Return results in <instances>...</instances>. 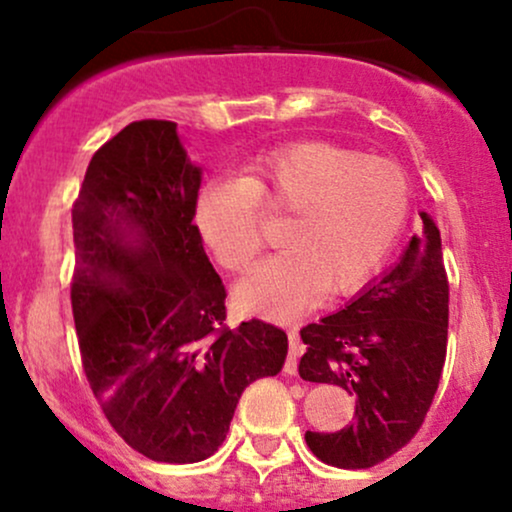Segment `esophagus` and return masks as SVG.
Returning <instances> with one entry per match:
<instances>
[{"label":"esophagus","mask_w":512,"mask_h":512,"mask_svg":"<svg viewBox=\"0 0 512 512\" xmlns=\"http://www.w3.org/2000/svg\"><path fill=\"white\" fill-rule=\"evenodd\" d=\"M286 334H289V361H286V370L296 373L298 358H301V334H298V325H291Z\"/></svg>","instance_id":"34e87169"}]
</instances>
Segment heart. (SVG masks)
I'll list each match as a JSON object with an SVG mask.
<instances>
[{"mask_svg":"<svg viewBox=\"0 0 512 512\" xmlns=\"http://www.w3.org/2000/svg\"><path fill=\"white\" fill-rule=\"evenodd\" d=\"M262 214H286L267 257L236 286L240 308L293 317L315 296L349 293L375 272L409 211V180L385 156L330 142H298L248 158L238 180L197 190L192 228L209 257L243 272L262 245Z\"/></svg>","mask_w":512,"mask_h":512,"instance_id":"obj_1","label":"heart"}]
</instances>
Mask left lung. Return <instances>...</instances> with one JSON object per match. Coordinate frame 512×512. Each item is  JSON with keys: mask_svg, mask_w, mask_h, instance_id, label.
Here are the masks:
<instances>
[{"mask_svg": "<svg viewBox=\"0 0 512 512\" xmlns=\"http://www.w3.org/2000/svg\"><path fill=\"white\" fill-rule=\"evenodd\" d=\"M424 233L409 240L395 267L373 279L339 313L303 327V380L356 395L354 424L305 433L317 460L368 469L402 450L424 424L448 349V274L440 231L421 214Z\"/></svg>", "mask_w": 512, "mask_h": 512, "instance_id": "8db88e82", "label": "left lung"}]
</instances>
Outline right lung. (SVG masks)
Segmentation results:
<instances>
[{
	"instance_id": "add662e5",
	"label": "right lung",
	"mask_w": 512,
	"mask_h": 512,
	"mask_svg": "<svg viewBox=\"0 0 512 512\" xmlns=\"http://www.w3.org/2000/svg\"><path fill=\"white\" fill-rule=\"evenodd\" d=\"M202 170L168 120L132 122L88 163L72 207V313L105 419L149 460H207L243 390L284 366L289 337L226 325V289L192 228Z\"/></svg>"
}]
</instances>
